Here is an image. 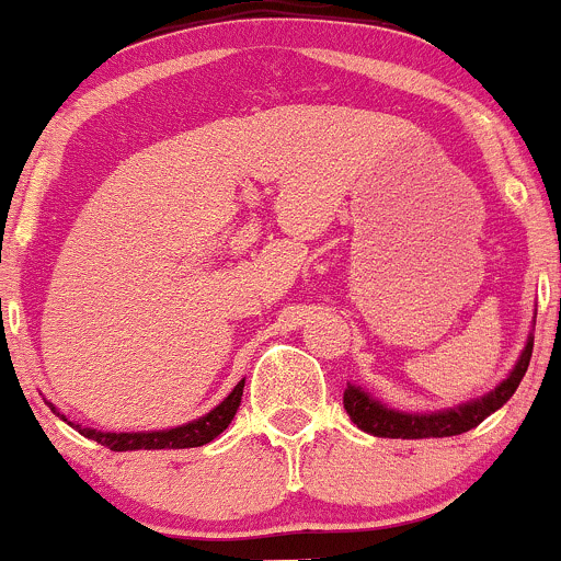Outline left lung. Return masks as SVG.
<instances>
[{"label": "left lung", "mask_w": 561, "mask_h": 561, "mask_svg": "<svg viewBox=\"0 0 561 561\" xmlns=\"http://www.w3.org/2000/svg\"><path fill=\"white\" fill-rule=\"evenodd\" d=\"M535 334L529 332L527 345L518 354L516 365H513L507 378H502L492 391L483 397H476L461 405L443 408V410H400L380 402L378 397L369 394L362 386L348 383L343 391V405L348 410L351 421L367 435L375 437H400V440H421V437H454L461 432H470L472 426L481 424L483 419L500 410L513 397V391L522 383L524 373H527L529 359H533Z\"/></svg>", "instance_id": "1"}]
</instances>
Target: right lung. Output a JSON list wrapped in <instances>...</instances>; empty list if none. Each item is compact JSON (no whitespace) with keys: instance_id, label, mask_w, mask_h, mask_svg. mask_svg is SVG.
<instances>
[{"instance_id":"1","label":"right lung","mask_w":561,"mask_h":561,"mask_svg":"<svg viewBox=\"0 0 561 561\" xmlns=\"http://www.w3.org/2000/svg\"><path fill=\"white\" fill-rule=\"evenodd\" d=\"M242 386H245V378L229 391V397L224 402H218L210 413L199 415V419L188 421V424L181 426H170V430H153V432H100V430H91V426L83 424H75L69 421L65 413H59L54 405V410L59 419H65L69 426L80 432L83 437L89 440H96L100 446L110 448V451H159V448H196V446H205V443L216 440L229 424H232L234 413H238L240 400H242Z\"/></svg>"}]
</instances>
